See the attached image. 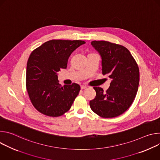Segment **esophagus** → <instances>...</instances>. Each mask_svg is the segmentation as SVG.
Here are the masks:
<instances>
[{"label": "esophagus", "mask_w": 160, "mask_h": 160, "mask_svg": "<svg viewBox=\"0 0 160 160\" xmlns=\"http://www.w3.org/2000/svg\"><path fill=\"white\" fill-rule=\"evenodd\" d=\"M87 88V86L85 85H81V89L82 90H83V89H85Z\"/></svg>", "instance_id": "34e87169"}]
</instances>
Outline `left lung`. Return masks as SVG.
Instances as JSON below:
<instances>
[{"label":"left lung","instance_id":"8db88e82","mask_svg":"<svg viewBox=\"0 0 160 160\" xmlns=\"http://www.w3.org/2000/svg\"><path fill=\"white\" fill-rule=\"evenodd\" d=\"M92 47L102 59V73L111 80L110 87L104 92L94 87L96 98L90 101L95 113L102 118L117 117L132 104L139 83V70L130 51L123 45L108 41H92Z\"/></svg>","mask_w":160,"mask_h":160}]
</instances>
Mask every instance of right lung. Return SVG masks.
Returning <instances> with one entry per match:
<instances>
[{"label":"right lung","mask_w":160,"mask_h":160,"mask_svg":"<svg viewBox=\"0 0 160 160\" xmlns=\"http://www.w3.org/2000/svg\"><path fill=\"white\" fill-rule=\"evenodd\" d=\"M85 42L52 40L35 49L27 66L26 86L30 101L40 112L60 117L71 108L80 87L73 83L61 86L58 73L66 69L71 54Z\"/></svg>","instance_id":"obj_1"}]
</instances>
